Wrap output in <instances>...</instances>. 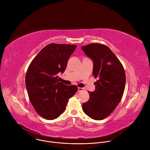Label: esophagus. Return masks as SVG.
<instances>
[{
    "mask_svg": "<svg viewBox=\"0 0 150 150\" xmlns=\"http://www.w3.org/2000/svg\"><path fill=\"white\" fill-rule=\"evenodd\" d=\"M85 88H82V87H78V92H81L83 90H84Z\"/></svg>",
    "mask_w": 150,
    "mask_h": 150,
    "instance_id": "esophagus-1",
    "label": "esophagus"
}]
</instances>
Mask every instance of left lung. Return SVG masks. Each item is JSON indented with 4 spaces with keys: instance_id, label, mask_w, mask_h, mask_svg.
I'll return each mask as SVG.
<instances>
[{
    "instance_id": "1",
    "label": "left lung",
    "mask_w": 150,
    "mask_h": 150,
    "mask_svg": "<svg viewBox=\"0 0 150 150\" xmlns=\"http://www.w3.org/2000/svg\"><path fill=\"white\" fill-rule=\"evenodd\" d=\"M82 49L94 63L93 75L98 79L96 90L89 91L90 98L82 104L83 112L94 120H103L113 112L120 103L126 82L121 62L105 45L91 43Z\"/></svg>"
}]
</instances>
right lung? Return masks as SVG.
Instances as JSON below:
<instances>
[{"label": "right lung", "mask_w": 150, "mask_h": 150, "mask_svg": "<svg viewBox=\"0 0 150 150\" xmlns=\"http://www.w3.org/2000/svg\"><path fill=\"white\" fill-rule=\"evenodd\" d=\"M76 45L49 44L31 62L25 76L29 99L41 117L53 120L65 112L68 101L78 90L76 85L59 82V72L63 73Z\"/></svg>", "instance_id": "1"}]
</instances>
